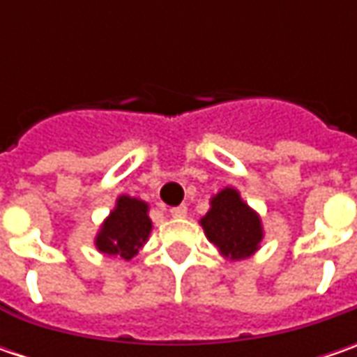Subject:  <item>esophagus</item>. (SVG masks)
I'll use <instances>...</instances> for the list:
<instances>
[{"instance_id":"34e87169","label":"esophagus","mask_w":357,"mask_h":357,"mask_svg":"<svg viewBox=\"0 0 357 357\" xmlns=\"http://www.w3.org/2000/svg\"><path fill=\"white\" fill-rule=\"evenodd\" d=\"M186 213H188V208H186L185 204H181V206H172L171 214L174 218H185Z\"/></svg>"}]
</instances>
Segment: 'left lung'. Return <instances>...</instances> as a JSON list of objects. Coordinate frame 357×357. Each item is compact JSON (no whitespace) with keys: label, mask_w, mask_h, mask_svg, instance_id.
<instances>
[{"label":"left lung","mask_w":357,"mask_h":357,"mask_svg":"<svg viewBox=\"0 0 357 357\" xmlns=\"http://www.w3.org/2000/svg\"><path fill=\"white\" fill-rule=\"evenodd\" d=\"M200 227L206 238L230 260L252 256L264 238L260 216L230 186L211 199V211L200 218Z\"/></svg>","instance_id":"1"}]
</instances>
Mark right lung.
Masks as SVG:
<instances>
[{
  "mask_svg": "<svg viewBox=\"0 0 357 357\" xmlns=\"http://www.w3.org/2000/svg\"><path fill=\"white\" fill-rule=\"evenodd\" d=\"M151 228L153 222L149 218V204L144 200L123 195L117 199L113 213L105 218L103 227L95 238V246L107 256L130 260L146 242Z\"/></svg>",
  "mask_w": 357,
  "mask_h": 357,
  "instance_id": "1",
  "label": "right lung"
}]
</instances>
